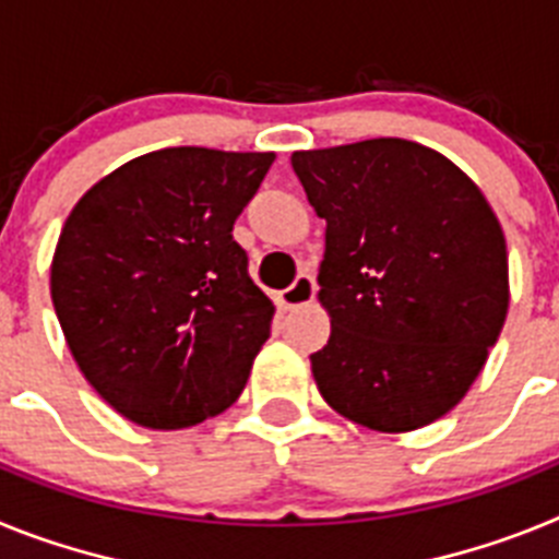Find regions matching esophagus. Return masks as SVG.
Returning a JSON list of instances; mask_svg holds the SVG:
<instances>
[{
	"mask_svg": "<svg viewBox=\"0 0 559 559\" xmlns=\"http://www.w3.org/2000/svg\"><path fill=\"white\" fill-rule=\"evenodd\" d=\"M313 296H316L313 276L302 274V276H296V283L290 285V288H285L283 294H280V302H283L285 310H296V308H302V305L313 302Z\"/></svg>",
	"mask_w": 559,
	"mask_h": 559,
	"instance_id": "esophagus-1",
	"label": "esophagus"
}]
</instances>
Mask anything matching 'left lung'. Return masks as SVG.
Here are the masks:
<instances>
[{
    "instance_id": "8db88e82",
    "label": "left lung",
    "mask_w": 559,
    "mask_h": 559,
    "mask_svg": "<svg viewBox=\"0 0 559 559\" xmlns=\"http://www.w3.org/2000/svg\"><path fill=\"white\" fill-rule=\"evenodd\" d=\"M324 221L319 302L330 338L310 355L341 417L383 433L451 412L481 372L510 308L507 240L467 173L419 142L290 156Z\"/></svg>"
}]
</instances>
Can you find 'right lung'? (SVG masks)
Segmentation results:
<instances>
[{"label":"right lung","instance_id":"add662e5","mask_svg":"<svg viewBox=\"0 0 559 559\" xmlns=\"http://www.w3.org/2000/svg\"><path fill=\"white\" fill-rule=\"evenodd\" d=\"M274 153L162 147L69 212L49 294L72 358L114 412L156 431L240 397L274 302L231 237Z\"/></svg>","mask_w":559,"mask_h":559}]
</instances>
